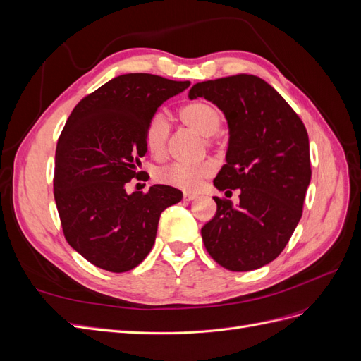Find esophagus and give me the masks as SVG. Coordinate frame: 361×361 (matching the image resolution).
Segmentation results:
<instances>
[{
  "label": "esophagus",
  "instance_id": "esophagus-1",
  "mask_svg": "<svg viewBox=\"0 0 361 361\" xmlns=\"http://www.w3.org/2000/svg\"><path fill=\"white\" fill-rule=\"evenodd\" d=\"M194 199H197V194H194V192H183V200H185V202H191V200H194Z\"/></svg>",
  "mask_w": 361,
  "mask_h": 361
}]
</instances>
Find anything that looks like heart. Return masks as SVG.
I'll list each match as a JSON object with an SVG mask.
<instances>
[{
  "instance_id": "b5f03b06",
  "label": "heart",
  "mask_w": 361,
  "mask_h": 361,
  "mask_svg": "<svg viewBox=\"0 0 361 361\" xmlns=\"http://www.w3.org/2000/svg\"><path fill=\"white\" fill-rule=\"evenodd\" d=\"M182 122L203 137H211L218 133L221 125V116L216 108L204 101L191 102L182 106L179 111ZM170 135V123L166 114L157 113L152 116L145 130V143L152 157L162 158L167 152V140ZM214 169L211 164H171L158 171L159 182L185 191H192L199 187L203 179L209 178Z\"/></svg>"
}]
</instances>
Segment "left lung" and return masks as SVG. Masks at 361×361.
<instances>
[{
  "instance_id": "8db88e82",
  "label": "left lung",
  "mask_w": 361,
  "mask_h": 361,
  "mask_svg": "<svg viewBox=\"0 0 361 361\" xmlns=\"http://www.w3.org/2000/svg\"><path fill=\"white\" fill-rule=\"evenodd\" d=\"M188 97H204L224 113L228 146L214 185L239 190L236 206L214 197L216 214L202 227L204 247L226 269L262 268L286 247L302 215L312 178L307 130L274 87L255 75L197 82Z\"/></svg>"
}]
</instances>
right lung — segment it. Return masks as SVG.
Masks as SVG:
<instances>
[{
  "instance_id": "add662e5",
  "label": "right lung",
  "mask_w": 361,
  "mask_h": 361,
  "mask_svg": "<svg viewBox=\"0 0 361 361\" xmlns=\"http://www.w3.org/2000/svg\"><path fill=\"white\" fill-rule=\"evenodd\" d=\"M190 87L150 73L108 81L73 108L56 149L54 197L69 245L97 268L125 272L155 244L166 207L182 200L169 185L128 194L147 152L145 130L170 97Z\"/></svg>"
}]
</instances>
